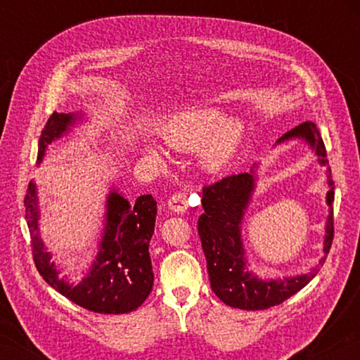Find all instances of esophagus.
Listing matches in <instances>:
<instances>
[{
  "label": "esophagus",
  "mask_w": 360,
  "mask_h": 360,
  "mask_svg": "<svg viewBox=\"0 0 360 360\" xmlns=\"http://www.w3.org/2000/svg\"><path fill=\"white\" fill-rule=\"evenodd\" d=\"M168 208L172 210L173 212H186L188 208V202L186 193L178 192L174 193L172 198L168 200Z\"/></svg>",
  "instance_id": "1"
}]
</instances>
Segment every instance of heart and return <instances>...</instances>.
<instances>
[{
  "label": "heart",
  "mask_w": 360,
  "mask_h": 360,
  "mask_svg": "<svg viewBox=\"0 0 360 360\" xmlns=\"http://www.w3.org/2000/svg\"><path fill=\"white\" fill-rule=\"evenodd\" d=\"M245 133L243 120L224 115L214 108L188 109L168 119L160 136L168 148L176 150L198 149L200 163L210 172H221L233 160ZM143 154L154 165L165 163V152L155 144H144Z\"/></svg>",
  "instance_id": "obj_1"
}]
</instances>
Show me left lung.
<instances>
[{"instance_id": "8db88e82", "label": "left lung", "mask_w": 360, "mask_h": 360, "mask_svg": "<svg viewBox=\"0 0 360 360\" xmlns=\"http://www.w3.org/2000/svg\"><path fill=\"white\" fill-rule=\"evenodd\" d=\"M294 139L307 143L318 157L319 165L327 168L328 192L326 202L328 216L324 235L326 255L321 257L318 265L311 266L302 275L275 279H264L254 275L248 268L246 249L243 243V221H245L249 205L252 202L255 186H257L259 165L254 163L249 173L231 174L216 184L206 186L202 198L205 212L198 217V235L206 257L211 289L231 308L255 311V309H266L288 300L318 275L330 249L333 238V181L326 146L318 127L313 122H303L292 129L279 138L275 146L285 144Z\"/></svg>"}]
</instances>
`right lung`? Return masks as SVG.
Here are the masks:
<instances>
[{"instance_id":"1","label":"right lung","mask_w":360,"mask_h":360,"mask_svg":"<svg viewBox=\"0 0 360 360\" xmlns=\"http://www.w3.org/2000/svg\"><path fill=\"white\" fill-rule=\"evenodd\" d=\"M84 120L82 112H53L41 131L38 165L47 148L68 135L72 127ZM98 251L79 283L60 278L39 233V200L34 181H30L25 195V219L32 235L34 265L51 288L79 307L100 314H124L135 311L149 297L154 284L149 243L154 235L157 202L152 195H141L130 203L115 187L106 195Z\"/></svg>"}]
</instances>
